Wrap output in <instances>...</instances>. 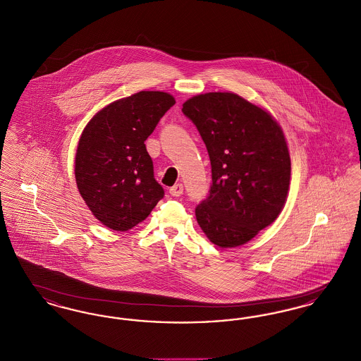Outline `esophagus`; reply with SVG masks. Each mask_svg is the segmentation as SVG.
Listing matches in <instances>:
<instances>
[{
    "instance_id": "1",
    "label": "esophagus",
    "mask_w": 361,
    "mask_h": 361,
    "mask_svg": "<svg viewBox=\"0 0 361 361\" xmlns=\"http://www.w3.org/2000/svg\"><path fill=\"white\" fill-rule=\"evenodd\" d=\"M183 192H184V187H183V184H176V185H173L172 188L169 189V193L172 195V196H181L183 195Z\"/></svg>"
}]
</instances>
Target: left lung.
Masks as SVG:
<instances>
[{
	"label": "left lung",
	"mask_w": 361,
	"mask_h": 361,
	"mask_svg": "<svg viewBox=\"0 0 361 361\" xmlns=\"http://www.w3.org/2000/svg\"><path fill=\"white\" fill-rule=\"evenodd\" d=\"M206 143L209 195L197 224L219 247H237L274 224L287 202L291 158L284 133L259 105L231 92H209L183 104Z\"/></svg>",
	"instance_id": "8db88e82"
}]
</instances>
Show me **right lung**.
<instances>
[{"mask_svg": "<svg viewBox=\"0 0 361 361\" xmlns=\"http://www.w3.org/2000/svg\"><path fill=\"white\" fill-rule=\"evenodd\" d=\"M174 104L171 93L142 90L105 105L86 124L75 153V183L108 228H133L164 197L145 140Z\"/></svg>", "mask_w": 361, "mask_h": 361, "instance_id": "right-lung-1", "label": "right lung"}]
</instances>
